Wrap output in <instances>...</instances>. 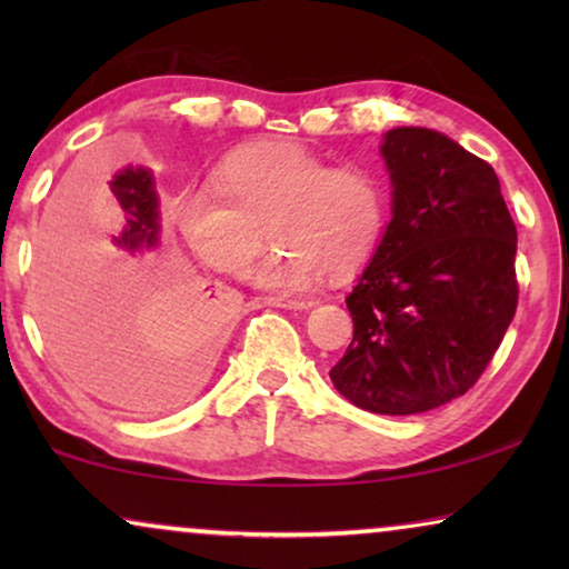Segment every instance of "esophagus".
Returning a JSON list of instances; mask_svg holds the SVG:
<instances>
[{
  "label": "esophagus",
  "mask_w": 569,
  "mask_h": 569,
  "mask_svg": "<svg viewBox=\"0 0 569 569\" xmlns=\"http://www.w3.org/2000/svg\"><path fill=\"white\" fill-rule=\"evenodd\" d=\"M263 302L271 308H284V310H302L310 308V302L306 300H292V298H263Z\"/></svg>",
  "instance_id": "1"
}]
</instances>
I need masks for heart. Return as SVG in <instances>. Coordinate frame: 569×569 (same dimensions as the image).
Returning <instances> with one entry per match:
<instances>
[{
	"label": "heart",
	"instance_id": "1",
	"mask_svg": "<svg viewBox=\"0 0 569 569\" xmlns=\"http://www.w3.org/2000/svg\"><path fill=\"white\" fill-rule=\"evenodd\" d=\"M168 214L191 253L228 274L251 263L269 232L277 248L248 279L259 290L298 295L368 263L383 236L386 191L368 168H329L302 144L259 142L232 150L214 186L178 193Z\"/></svg>",
	"mask_w": 569,
	"mask_h": 569
}]
</instances>
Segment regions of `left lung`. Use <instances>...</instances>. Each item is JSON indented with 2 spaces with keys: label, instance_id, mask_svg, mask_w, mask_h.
Returning <instances> with one entry per match:
<instances>
[{
  "label": "left lung",
  "instance_id": "left-lung-1",
  "mask_svg": "<svg viewBox=\"0 0 569 569\" xmlns=\"http://www.w3.org/2000/svg\"><path fill=\"white\" fill-rule=\"evenodd\" d=\"M391 222L347 295L355 337L333 388L365 411L419 415L477 383L518 306L516 222L489 162L425 127L383 134Z\"/></svg>",
  "mask_w": 569,
  "mask_h": 569
}]
</instances>
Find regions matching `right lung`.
Instances as JSON below:
<instances>
[{
	"instance_id": "1",
	"label": "right lung",
	"mask_w": 569,
	"mask_h": 569,
	"mask_svg": "<svg viewBox=\"0 0 569 569\" xmlns=\"http://www.w3.org/2000/svg\"><path fill=\"white\" fill-rule=\"evenodd\" d=\"M64 236L38 269V313L59 362L92 391L129 399L168 357L154 407L197 391L228 333V300L189 284L162 246L150 168H121L106 189L69 199Z\"/></svg>"
}]
</instances>
